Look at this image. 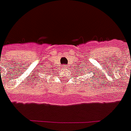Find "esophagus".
Returning <instances> with one entry per match:
<instances>
[{"mask_svg":"<svg viewBox=\"0 0 131 131\" xmlns=\"http://www.w3.org/2000/svg\"><path fill=\"white\" fill-rule=\"evenodd\" d=\"M62 68H63V69H66V68H67V66H66V65H63V66H62Z\"/></svg>","mask_w":131,"mask_h":131,"instance_id":"1","label":"esophagus"}]
</instances>
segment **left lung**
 Here are the masks:
<instances>
[{"mask_svg": "<svg viewBox=\"0 0 131 131\" xmlns=\"http://www.w3.org/2000/svg\"><path fill=\"white\" fill-rule=\"evenodd\" d=\"M90 72H92V71H90Z\"/></svg>", "mask_w": 131, "mask_h": 131, "instance_id": "left-lung-1", "label": "left lung"}]
</instances>
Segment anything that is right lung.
<instances>
[{
  "mask_svg": "<svg viewBox=\"0 0 131 131\" xmlns=\"http://www.w3.org/2000/svg\"><path fill=\"white\" fill-rule=\"evenodd\" d=\"M37 78H39V77H40V75H39V74H38V75H37Z\"/></svg>",
  "mask_w": 131,
  "mask_h": 131,
  "instance_id": "obj_1",
  "label": "right lung"
}]
</instances>
